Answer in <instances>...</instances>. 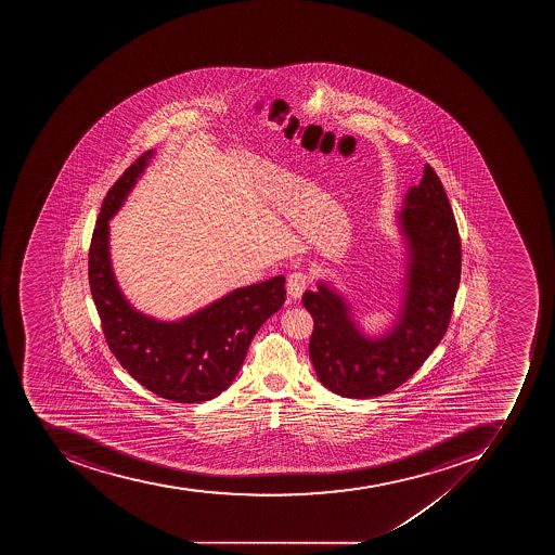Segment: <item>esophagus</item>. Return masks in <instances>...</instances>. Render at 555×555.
Masks as SVG:
<instances>
[{
  "label": "esophagus",
  "instance_id": "obj_1",
  "mask_svg": "<svg viewBox=\"0 0 555 555\" xmlns=\"http://www.w3.org/2000/svg\"><path fill=\"white\" fill-rule=\"evenodd\" d=\"M309 286V278L304 272H292L286 281V292H288L289 298L298 300L301 297V293L306 292Z\"/></svg>",
  "mask_w": 555,
  "mask_h": 555
}]
</instances>
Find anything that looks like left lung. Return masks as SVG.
I'll return each mask as SVG.
<instances>
[{
	"instance_id": "1",
	"label": "left lung",
	"mask_w": 555,
	"mask_h": 555,
	"mask_svg": "<svg viewBox=\"0 0 555 555\" xmlns=\"http://www.w3.org/2000/svg\"><path fill=\"white\" fill-rule=\"evenodd\" d=\"M410 249L406 297L399 323L384 338H366L344 298L321 283L301 301L314 319L309 356L321 384L350 399L378 398L415 375L450 326L462 274L459 225L433 166L411 188L399 214Z\"/></svg>"
}]
</instances>
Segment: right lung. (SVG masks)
Returning <instances> with one entry per match:
<instances>
[{"label": "right lung", "instance_id": "right-lung-1", "mask_svg": "<svg viewBox=\"0 0 555 555\" xmlns=\"http://www.w3.org/2000/svg\"><path fill=\"white\" fill-rule=\"evenodd\" d=\"M151 156L153 151L137 157L105 196L88 249V281L105 341L140 385L168 401H210L236 378L255 333L283 306L284 275L234 289L177 323H159L137 312L114 280L107 220Z\"/></svg>", "mask_w": 555, "mask_h": 555}]
</instances>
